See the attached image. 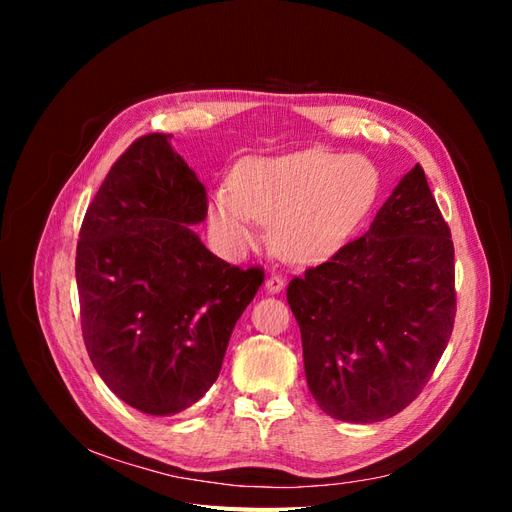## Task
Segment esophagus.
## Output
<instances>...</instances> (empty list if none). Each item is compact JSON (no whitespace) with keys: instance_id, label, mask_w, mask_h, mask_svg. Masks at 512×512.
Segmentation results:
<instances>
[{"instance_id":"34e87169","label":"esophagus","mask_w":512,"mask_h":512,"mask_svg":"<svg viewBox=\"0 0 512 512\" xmlns=\"http://www.w3.org/2000/svg\"><path fill=\"white\" fill-rule=\"evenodd\" d=\"M265 290H267L269 294L282 292V290H284V277H280V275H269L267 280H265Z\"/></svg>"}]
</instances>
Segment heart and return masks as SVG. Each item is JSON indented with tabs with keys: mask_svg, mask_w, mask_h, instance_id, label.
Segmentation results:
<instances>
[{
	"mask_svg": "<svg viewBox=\"0 0 512 512\" xmlns=\"http://www.w3.org/2000/svg\"><path fill=\"white\" fill-rule=\"evenodd\" d=\"M378 166L359 153L307 149L286 156L247 158L228 188L209 194L213 237L232 256L258 241L271 224L273 250L288 262L316 265L350 241L380 196Z\"/></svg>",
	"mask_w": 512,
	"mask_h": 512,
	"instance_id": "obj_1",
	"label": "heart"
}]
</instances>
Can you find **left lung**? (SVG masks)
Segmentation results:
<instances>
[{
	"label": "left lung",
	"instance_id": "8db88e82",
	"mask_svg": "<svg viewBox=\"0 0 512 512\" xmlns=\"http://www.w3.org/2000/svg\"><path fill=\"white\" fill-rule=\"evenodd\" d=\"M309 393L331 418L378 423L410 406L455 322L453 241L421 166L363 237L288 284Z\"/></svg>",
	"mask_w": 512,
	"mask_h": 512
}]
</instances>
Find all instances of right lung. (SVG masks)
<instances>
[{
    "instance_id": "obj_1",
    "label": "right lung",
    "mask_w": 512,
    "mask_h": 512,
    "mask_svg": "<svg viewBox=\"0 0 512 512\" xmlns=\"http://www.w3.org/2000/svg\"><path fill=\"white\" fill-rule=\"evenodd\" d=\"M207 194L168 134H147L108 170L76 245L89 359L121 401L151 416L194 406L218 380L232 329L262 284L192 230Z\"/></svg>"
}]
</instances>
